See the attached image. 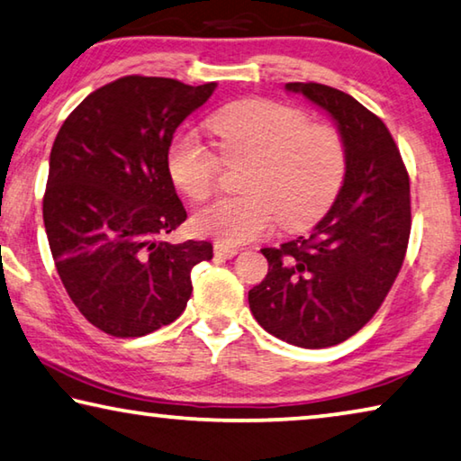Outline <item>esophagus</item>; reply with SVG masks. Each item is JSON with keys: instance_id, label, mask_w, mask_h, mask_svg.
Here are the masks:
<instances>
[{"instance_id": "34e87169", "label": "esophagus", "mask_w": 461, "mask_h": 461, "mask_svg": "<svg viewBox=\"0 0 461 461\" xmlns=\"http://www.w3.org/2000/svg\"><path fill=\"white\" fill-rule=\"evenodd\" d=\"M213 250H215V257H219V258H231L238 254L236 246H225V244H215Z\"/></svg>"}]
</instances>
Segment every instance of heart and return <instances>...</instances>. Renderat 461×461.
Here are the masks:
<instances>
[{"instance_id":"1","label":"heart","mask_w":461,"mask_h":461,"mask_svg":"<svg viewBox=\"0 0 461 461\" xmlns=\"http://www.w3.org/2000/svg\"><path fill=\"white\" fill-rule=\"evenodd\" d=\"M225 162H246L240 188L193 217L199 236L238 246L265 236L279 221L299 230L316 221L334 203L347 172V148L339 131L313 125L302 108L267 98L240 100L207 121ZM167 172L188 199L213 191L221 159L193 133L167 145Z\"/></svg>"}]
</instances>
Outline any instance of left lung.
<instances>
[{"mask_svg": "<svg viewBox=\"0 0 461 461\" xmlns=\"http://www.w3.org/2000/svg\"><path fill=\"white\" fill-rule=\"evenodd\" d=\"M332 116L347 148L345 180L308 236L262 248L268 273L248 291L252 316L303 348L347 340L374 318L404 262L411 182L384 121L322 84H285Z\"/></svg>", "mask_w": 461, "mask_h": 461, "instance_id": "left-lung-1", "label": "left lung"}]
</instances>
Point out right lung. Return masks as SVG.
<instances>
[{"label":"right lung","instance_id":"right-lung-1","mask_svg":"<svg viewBox=\"0 0 461 461\" xmlns=\"http://www.w3.org/2000/svg\"><path fill=\"white\" fill-rule=\"evenodd\" d=\"M217 84L127 76L65 119L50 149L42 219L57 273L87 322L116 339L172 324L209 242H164L186 211L167 172L174 131Z\"/></svg>","mask_w":461,"mask_h":461}]
</instances>
